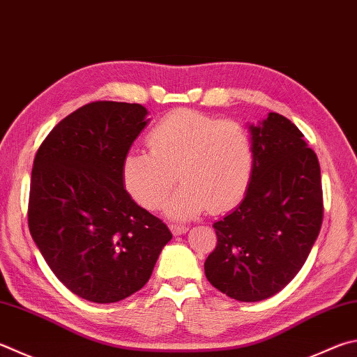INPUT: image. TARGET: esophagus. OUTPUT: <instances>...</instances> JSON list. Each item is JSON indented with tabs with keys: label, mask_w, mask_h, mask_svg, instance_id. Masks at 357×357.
Here are the masks:
<instances>
[{
	"label": "esophagus",
	"mask_w": 357,
	"mask_h": 357,
	"mask_svg": "<svg viewBox=\"0 0 357 357\" xmlns=\"http://www.w3.org/2000/svg\"><path fill=\"white\" fill-rule=\"evenodd\" d=\"M170 229L174 236H181V234H185L187 228L185 226H181V225H170Z\"/></svg>",
	"instance_id": "1"
}]
</instances>
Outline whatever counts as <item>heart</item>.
I'll return each mask as SVG.
<instances>
[{
  "instance_id": "b5f03b06",
  "label": "heart",
  "mask_w": 357,
  "mask_h": 357,
  "mask_svg": "<svg viewBox=\"0 0 357 357\" xmlns=\"http://www.w3.org/2000/svg\"><path fill=\"white\" fill-rule=\"evenodd\" d=\"M146 142L150 151H129L121 167L126 190L146 209L164 204L176 174L183 185L165 206L174 220L228 211L248 189L255 146L242 123L181 109L159 120Z\"/></svg>"
}]
</instances>
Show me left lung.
<instances>
[{
    "label": "left lung",
    "instance_id": "obj_1",
    "mask_svg": "<svg viewBox=\"0 0 357 357\" xmlns=\"http://www.w3.org/2000/svg\"><path fill=\"white\" fill-rule=\"evenodd\" d=\"M250 132V185L242 203L213 223L217 246L204 262L207 281L245 303L267 300L294 280L323 222L320 164L300 129L270 112Z\"/></svg>",
    "mask_w": 357,
    "mask_h": 357
}]
</instances>
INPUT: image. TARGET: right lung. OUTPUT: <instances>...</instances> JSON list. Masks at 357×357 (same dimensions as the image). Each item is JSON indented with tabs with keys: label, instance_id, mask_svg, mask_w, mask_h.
I'll list each match as a JSON object with an SVG mask.
<instances>
[{
	"label": "right lung",
	"instance_id": "obj_1",
	"mask_svg": "<svg viewBox=\"0 0 357 357\" xmlns=\"http://www.w3.org/2000/svg\"><path fill=\"white\" fill-rule=\"evenodd\" d=\"M146 115L142 105L90 102L57 123L36 154L31 236L57 280L87 301L140 290L172 238L123 185V160Z\"/></svg>",
	"mask_w": 357,
	"mask_h": 357
}]
</instances>
